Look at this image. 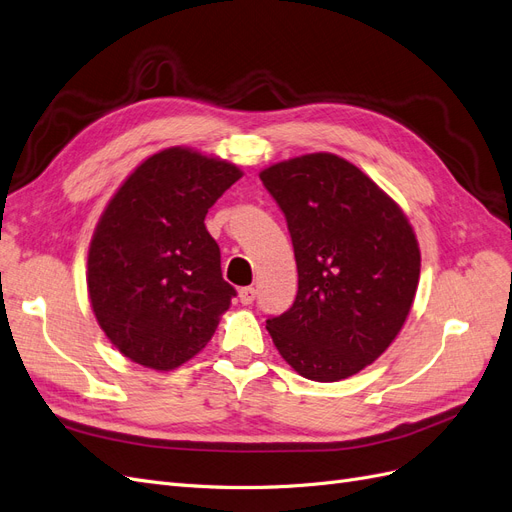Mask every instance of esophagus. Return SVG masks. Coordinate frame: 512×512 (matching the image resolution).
Returning <instances> with one entry per match:
<instances>
[{"mask_svg":"<svg viewBox=\"0 0 512 512\" xmlns=\"http://www.w3.org/2000/svg\"><path fill=\"white\" fill-rule=\"evenodd\" d=\"M238 298H240V302H242L244 306H249V304H253L255 298H257V289H255V287H242V289L238 291Z\"/></svg>","mask_w":512,"mask_h":512,"instance_id":"obj_1","label":"esophagus"}]
</instances>
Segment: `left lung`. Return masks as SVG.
I'll use <instances>...</instances> for the list:
<instances>
[{
	"label": "left lung",
	"instance_id": "obj_1",
	"mask_svg": "<svg viewBox=\"0 0 512 512\" xmlns=\"http://www.w3.org/2000/svg\"><path fill=\"white\" fill-rule=\"evenodd\" d=\"M261 183L283 210L298 295L266 321L278 353L308 381L364 370L400 334L421 253L402 208L351 161L310 153L274 163Z\"/></svg>",
	"mask_w": 512,
	"mask_h": 512
}]
</instances>
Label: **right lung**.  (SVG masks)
I'll use <instances>...</instances> for the list:
<instances>
[{"label":"right lung","instance_id":"right-lung-1","mask_svg":"<svg viewBox=\"0 0 512 512\" xmlns=\"http://www.w3.org/2000/svg\"><path fill=\"white\" fill-rule=\"evenodd\" d=\"M238 178L234 163L172 146L112 195L89 244L87 287L97 323L127 359L168 372L212 338L236 289L204 219Z\"/></svg>","mask_w":512,"mask_h":512}]
</instances>
